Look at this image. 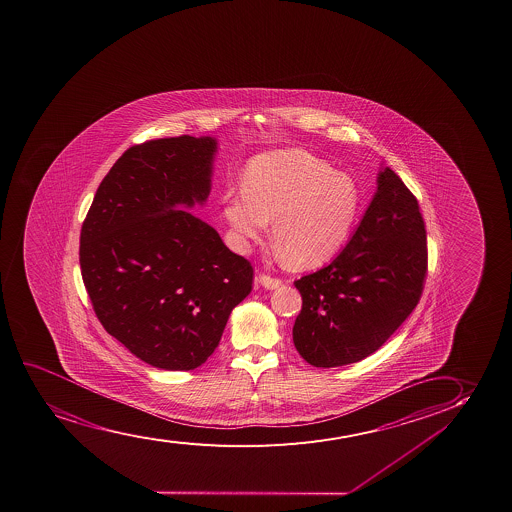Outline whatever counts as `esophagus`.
Instances as JSON below:
<instances>
[{
    "instance_id": "1",
    "label": "esophagus",
    "mask_w": 512,
    "mask_h": 512,
    "mask_svg": "<svg viewBox=\"0 0 512 512\" xmlns=\"http://www.w3.org/2000/svg\"><path fill=\"white\" fill-rule=\"evenodd\" d=\"M258 282L268 290L278 289V287L282 285V280H280V278H273L270 277V275H265V273H263V275H259Z\"/></svg>"
}]
</instances>
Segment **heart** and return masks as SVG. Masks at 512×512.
I'll return each instance as SVG.
<instances>
[{
    "label": "heart",
    "mask_w": 512,
    "mask_h": 512,
    "mask_svg": "<svg viewBox=\"0 0 512 512\" xmlns=\"http://www.w3.org/2000/svg\"><path fill=\"white\" fill-rule=\"evenodd\" d=\"M223 216L241 246L259 242L273 220V239L290 268L327 263L358 222L361 192L354 179L302 149L254 158L242 191L223 194Z\"/></svg>",
    "instance_id": "obj_1"
}]
</instances>
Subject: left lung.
<instances>
[{
  "label": "left lung",
  "instance_id": "8db88e82",
  "mask_svg": "<svg viewBox=\"0 0 512 512\" xmlns=\"http://www.w3.org/2000/svg\"><path fill=\"white\" fill-rule=\"evenodd\" d=\"M428 266L418 201L382 167L349 244L330 265L296 280L302 309L292 337L316 368L358 363L378 351L418 304Z\"/></svg>",
  "mask_w": 512,
  "mask_h": 512
}]
</instances>
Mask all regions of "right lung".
<instances>
[{
	"label": "right lung",
	"mask_w": 512,
	"mask_h": 512,
	"mask_svg": "<svg viewBox=\"0 0 512 512\" xmlns=\"http://www.w3.org/2000/svg\"><path fill=\"white\" fill-rule=\"evenodd\" d=\"M215 137L127 149L82 223V280L111 337L154 368L189 371L215 352L253 266L187 208L210 196Z\"/></svg>",
	"instance_id": "add662e5"
}]
</instances>
